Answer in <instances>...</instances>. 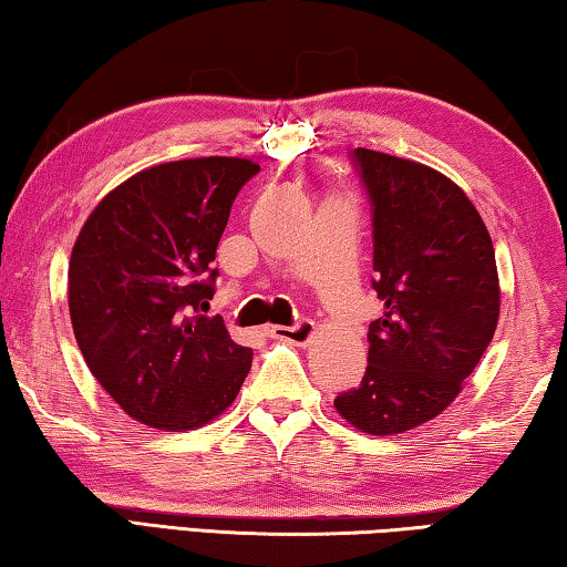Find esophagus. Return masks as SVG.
<instances>
[{"label": "esophagus", "instance_id": "1", "mask_svg": "<svg viewBox=\"0 0 567 567\" xmlns=\"http://www.w3.org/2000/svg\"><path fill=\"white\" fill-rule=\"evenodd\" d=\"M267 332L272 334V338H280V340H287V342H295V344H307L312 340L315 334V322L307 320V318H300L295 324H290V328H267Z\"/></svg>", "mask_w": 567, "mask_h": 567}]
</instances>
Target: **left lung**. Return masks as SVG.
Returning <instances> with one entry per match:
<instances>
[{
	"label": "left lung",
	"instance_id": "1",
	"mask_svg": "<svg viewBox=\"0 0 567 567\" xmlns=\"http://www.w3.org/2000/svg\"><path fill=\"white\" fill-rule=\"evenodd\" d=\"M372 217L368 368L334 408L362 433L398 435L440 415L491 344L501 315L495 249L455 182L372 150L350 155Z\"/></svg>",
	"mask_w": 567,
	"mask_h": 567
}]
</instances>
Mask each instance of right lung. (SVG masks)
<instances>
[{
	"instance_id": "obj_1",
	"label": "right lung",
	"mask_w": 567,
	"mask_h": 567,
	"mask_svg": "<svg viewBox=\"0 0 567 567\" xmlns=\"http://www.w3.org/2000/svg\"><path fill=\"white\" fill-rule=\"evenodd\" d=\"M260 165L197 157L150 167L94 207L70 260L84 362L137 422L182 433L233 405L252 350L209 318L229 209Z\"/></svg>"
}]
</instances>
